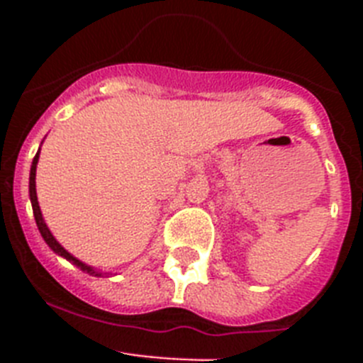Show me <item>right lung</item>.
Masks as SVG:
<instances>
[{
    "instance_id": "add662e5",
    "label": "right lung",
    "mask_w": 363,
    "mask_h": 363,
    "mask_svg": "<svg viewBox=\"0 0 363 363\" xmlns=\"http://www.w3.org/2000/svg\"><path fill=\"white\" fill-rule=\"evenodd\" d=\"M38 160H40V150L36 152V156H34V160H32V165H30V178H28V196H30V203H32V211H34V218H36V225L38 229H40L41 236H43L45 243L52 249L54 252H56L57 256H63L65 259H69L70 264H74L76 267L82 269L83 272H86V274H91V277H108V272H101L98 271V269L91 267V265L83 264L82 259H78L76 256L70 255L69 251H65V247H62V243L57 242L56 238L52 236V233H50V229L47 227V223H45L43 220V214H41V209H40V203H38V194H36V167H38Z\"/></svg>"
}]
</instances>
